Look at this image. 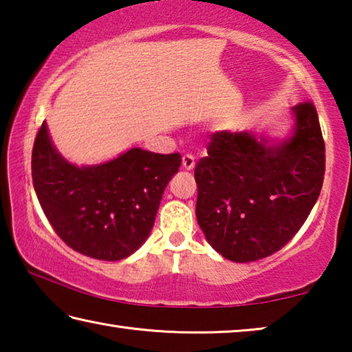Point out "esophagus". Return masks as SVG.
I'll return each instance as SVG.
<instances>
[{
	"instance_id": "1",
	"label": "esophagus",
	"mask_w": 352,
	"mask_h": 352,
	"mask_svg": "<svg viewBox=\"0 0 352 352\" xmlns=\"http://www.w3.org/2000/svg\"><path fill=\"white\" fill-rule=\"evenodd\" d=\"M182 164L186 170H192L194 166H195V158L190 153H184L183 158H182Z\"/></svg>"
}]
</instances>
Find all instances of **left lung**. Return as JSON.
<instances>
[{"mask_svg": "<svg viewBox=\"0 0 352 352\" xmlns=\"http://www.w3.org/2000/svg\"><path fill=\"white\" fill-rule=\"evenodd\" d=\"M295 132L265 146L248 132H216L199 160L195 216L223 258L252 262L281 250L311 214L323 186L326 155L317 109L294 107Z\"/></svg>", "mask_w": 352, "mask_h": 352, "instance_id": "left-lung-1", "label": "left lung"}]
</instances>
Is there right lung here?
<instances>
[{
    "label": "right lung",
    "instance_id": "1",
    "mask_svg": "<svg viewBox=\"0 0 352 352\" xmlns=\"http://www.w3.org/2000/svg\"><path fill=\"white\" fill-rule=\"evenodd\" d=\"M180 164V153L135 147L109 163L77 168L56 152L43 122L34 141L32 182L46 219L68 247L119 261L147 239Z\"/></svg>",
    "mask_w": 352,
    "mask_h": 352
}]
</instances>
